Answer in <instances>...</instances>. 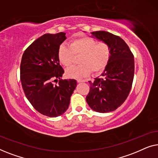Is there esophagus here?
<instances>
[{
    "label": "esophagus",
    "instance_id": "esophagus-1",
    "mask_svg": "<svg viewBox=\"0 0 158 158\" xmlns=\"http://www.w3.org/2000/svg\"><path fill=\"white\" fill-rule=\"evenodd\" d=\"M77 83H82V82H85V81H84V80H82V79H77Z\"/></svg>",
    "mask_w": 158,
    "mask_h": 158
}]
</instances>
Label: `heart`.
Wrapping results in <instances>:
<instances>
[{
    "mask_svg": "<svg viewBox=\"0 0 158 158\" xmlns=\"http://www.w3.org/2000/svg\"><path fill=\"white\" fill-rule=\"evenodd\" d=\"M81 64L68 69V77L81 78L90 73H99L104 70L110 61L111 51L106 42L97 43L88 36L76 38L71 41L70 46L60 45L57 50V57L60 63L69 68L75 61V56H79Z\"/></svg>",
    "mask_w": 158,
    "mask_h": 158,
    "instance_id": "heart-1",
    "label": "heart"
}]
</instances>
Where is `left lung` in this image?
I'll list each match as a JSON object with an SVG mask.
<instances>
[{"label":"left lung","instance_id":"8db88e82","mask_svg":"<svg viewBox=\"0 0 158 158\" xmlns=\"http://www.w3.org/2000/svg\"><path fill=\"white\" fill-rule=\"evenodd\" d=\"M92 34L109 45L111 55L101 76L89 81L86 101L95 111L107 113L115 111L128 97L135 75V59L128 45L119 36L103 31Z\"/></svg>","mask_w":158,"mask_h":158}]
</instances>
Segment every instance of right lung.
<instances>
[{
	"label": "right lung",
	"mask_w": 158,
	"mask_h": 158,
	"mask_svg": "<svg viewBox=\"0 0 158 158\" xmlns=\"http://www.w3.org/2000/svg\"><path fill=\"white\" fill-rule=\"evenodd\" d=\"M65 33L46 34L26 49L21 58L20 79L25 96L43 115L56 117L66 111L77 85L74 79H60L64 70L57 50Z\"/></svg>",
	"instance_id": "add662e5"
}]
</instances>
